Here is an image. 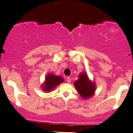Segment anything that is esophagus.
Masks as SVG:
<instances>
[{
    "label": "esophagus",
    "mask_w": 133,
    "mask_h": 133,
    "mask_svg": "<svg viewBox=\"0 0 133 133\" xmlns=\"http://www.w3.org/2000/svg\"><path fill=\"white\" fill-rule=\"evenodd\" d=\"M66 81H67V82H68V83H70V82H71V78H70V77H67Z\"/></svg>",
    "instance_id": "obj_1"
}]
</instances>
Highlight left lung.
Listing matches in <instances>:
<instances>
[{"label":"left lung","mask_w":133,"mask_h":133,"mask_svg":"<svg viewBox=\"0 0 133 133\" xmlns=\"http://www.w3.org/2000/svg\"><path fill=\"white\" fill-rule=\"evenodd\" d=\"M75 86L77 92L84 99L92 97L95 92V84L90 80L85 73L79 75L78 80L75 82Z\"/></svg>","instance_id":"8db88e82"}]
</instances>
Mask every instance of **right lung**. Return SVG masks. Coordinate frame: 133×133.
<instances>
[{
  "instance_id": "add662e5",
  "label": "right lung",
  "mask_w": 133,
  "mask_h": 133,
  "mask_svg": "<svg viewBox=\"0 0 133 133\" xmlns=\"http://www.w3.org/2000/svg\"><path fill=\"white\" fill-rule=\"evenodd\" d=\"M64 79L62 77L56 76L52 73H49L46 76L45 81L43 84L42 89L45 92H49L52 90L57 85L62 83Z\"/></svg>"
}]
</instances>
